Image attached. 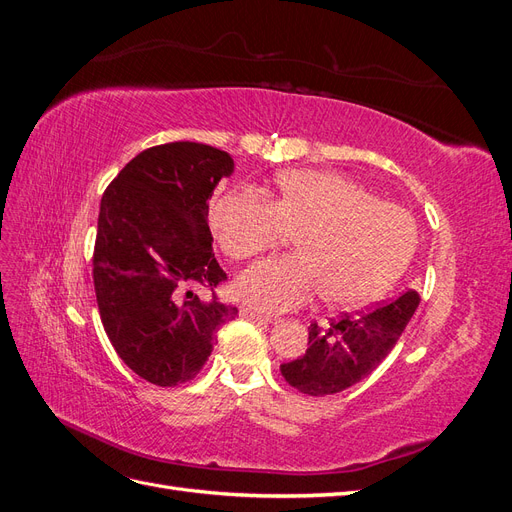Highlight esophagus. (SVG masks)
Returning a JSON list of instances; mask_svg holds the SVG:
<instances>
[{"mask_svg":"<svg viewBox=\"0 0 512 512\" xmlns=\"http://www.w3.org/2000/svg\"><path fill=\"white\" fill-rule=\"evenodd\" d=\"M241 318L254 320V322H262V324H271V322H273L271 316L262 314V312H256V309H252V307H243V309H241Z\"/></svg>","mask_w":512,"mask_h":512,"instance_id":"obj_1","label":"esophagus"}]
</instances>
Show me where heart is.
Instances as JSON below:
<instances>
[{
	"label": "heart",
	"instance_id": "heart-1",
	"mask_svg": "<svg viewBox=\"0 0 512 512\" xmlns=\"http://www.w3.org/2000/svg\"><path fill=\"white\" fill-rule=\"evenodd\" d=\"M209 222L237 260L297 235L299 254L262 260L235 284L241 301L267 314L301 307L320 292L337 307L374 301L404 273L418 241L408 209L333 170L282 175L273 203L254 190L230 192L211 205Z\"/></svg>",
	"mask_w": 512,
	"mask_h": 512
}]
</instances>
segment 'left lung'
<instances>
[{
  "label": "left lung",
  "instance_id": "8db88e82",
  "mask_svg": "<svg viewBox=\"0 0 512 512\" xmlns=\"http://www.w3.org/2000/svg\"><path fill=\"white\" fill-rule=\"evenodd\" d=\"M418 303V292L406 290L389 303L344 314L324 327L312 322L309 348L297 361L280 367L282 376L294 389L312 397L346 391L389 356Z\"/></svg>",
  "mask_w": 512,
  "mask_h": 512
}]
</instances>
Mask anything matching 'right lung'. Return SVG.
Instances as JSON below:
<instances>
[{
	"label": "right lung",
	"mask_w": 512,
	"mask_h": 512,
	"mask_svg": "<svg viewBox=\"0 0 512 512\" xmlns=\"http://www.w3.org/2000/svg\"><path fill=\"white\" fill-rule=\"evenodd\" d=\"M235 170L226 151L166 143L138 153L108 185L98 215L94 286L119 359L156 386L192 380L239 309L196 288L226 280L213 254L209 198Z\"/></svg>",
	"instance_id": "1"
}]
</instances>
